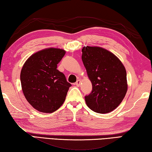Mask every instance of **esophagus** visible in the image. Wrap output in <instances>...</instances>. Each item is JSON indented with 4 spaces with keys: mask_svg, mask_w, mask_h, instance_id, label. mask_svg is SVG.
Masks as SVG:
<instances>
[{
    "mask_svg": "<svg viewBox=\"0 0 152 152\" xmlns=\"http://www.w3.org/2000/svg\"><path fill=\"white\" fill-rule=\"evenodd\" d=\"M80 84H81V81L79 80V79H78V80H77V81L75 82V85L77 86H80Z\"/></svg>",
    "mask_w": 152,
    "mask_h": 152,
    "instance_id": "1",
    "label": "esophagus"
}]
</instances>
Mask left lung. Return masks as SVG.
Wrapping results in <instances>:
<instances>
[{"label": "left lung", "mask_w": 152, "mask_h": 152, "mask_svg": "<svg viewBox=\"0 0 152 152\" xmlns=\"http://www.w3.org/2000/svg\"><path fill=\"white\" fill-rule=\"evenodd\" d=\"M82 59L92 84L85 96L88 107L96 113H107L118 107L127 92L126 71L113 53L99 47L83 48Z\"/></svg>", "instance_id": "obj_1"}]
</instances>
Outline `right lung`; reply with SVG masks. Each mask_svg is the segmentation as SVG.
Instances as JSON below:
<instances>
[{
    "instance_id": "right-lung-1",
    "label": "right lung",
    "mask_w": 152,
    "mask_h": 152,
    "mask_svg": "<svg viewBox=\"0 0 152 152\" xmlns=\"http://www.w3.org/2000/svg\"><path fill=\"white\" fill-rule=\"evenodd\" d=\"M65 51L49 48L34 53L24 63L20 81L28 102L43 113H53L62 106L71 84L57 69Z\"/></svg>"
}]
</instances>
